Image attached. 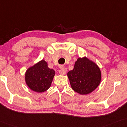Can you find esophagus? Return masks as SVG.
<instances>
[{"label": "esophagus", "mask_w": 127, "mask_h": 127, "mask_svg": "<svg viewBox=\"0 0 127 127\" xmlns=\"http://www.w3.org/2000/svg\"><path fill=\"white\" fill-rule=\"evenodd\" d=\"M66 72H67V69L64 67H62L60 68V69L59 71V72L60 75H64L65 74Z\"/></svg>", "instance_id": "1"}]
</instances>
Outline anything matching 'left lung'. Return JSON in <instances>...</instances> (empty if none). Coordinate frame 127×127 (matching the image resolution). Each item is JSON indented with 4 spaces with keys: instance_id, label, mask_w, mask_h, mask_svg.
Here are the masks:
<instances>
[{
    "instance_id": "1",
    "label": "left lung",
    "mask_w": 127,
    "mask_h": 127,
    "mask_svg": "<svg viewBox=\"0 0 127 127\" xmlns=\"http://www.w3.org/2000/svg\"><path fill=\"white\" fill-rule=\"evenodd\" d=\"M71 87L81 94L92 92L101 82V74L98 67L86 58H79L74 69L67 74Z\"/></svg>"
}]
</instances>
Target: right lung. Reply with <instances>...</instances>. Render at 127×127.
Here are the masks:
<instances>
[{
	"instance_id": "right-lung-1",
	"label": "right lung",
	"mask_w": 127,
	"mask_h": 127,
	"mask_svg": "<svg viewBox=\"0 0 127 127\" xmlns=\"http://www.w3.org/2000/svg\"><path fill=\"white\" fill-rule=\"evenodd\" d=\"M55 71L48 67L44 60L30 67L25 74V81L30 89L38 93H42L51 86Z\"/></svg>"
}]
</instances>
